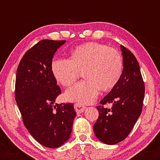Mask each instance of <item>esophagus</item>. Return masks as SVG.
I'll use <instances>...</instances> for the list:
<instances>
[{
  "label": "esophagus",
  "instance_id": "1",
  "mask_svg": "<svg viewBox=\"0 0 160 160\" xmlns=\"http://www.w3.org/2000/svg\"><path fill=\"white\" fill-rule=\"evenodd\" d=\"M74 107L75 111L78 113H81L82 112H84V111H85L86 108L85 106H82V104H75Z\"/></svg>",
  "mask_w": 160,
  "mask_h": 160
}]
</instances>
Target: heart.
Masks as SVG:
<instances>
[{
    "label": "heart",
    "instance_id": "b5f03b06",
    "mask_svg": "<svg viewBox=\"0 0 160 160\" xmlns=\"http://www.w3.org/2000/svg\"><path fill=\"white\" fill-rule=\"evenodd\" d=\"M123 63L121 55L114 49L96 42H89L75 47L70 58H54L51 62L53 78L63 86L76 81L79 71L86 79L75 84L65 93L68 102L90 104L99 89L107 92L118 83L122 76Z\"/></svg>",
    "mask_w": 160,
    "mask_h": 160
}]
</instances>
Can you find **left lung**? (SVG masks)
<instances>
[{"label":"left lung","instance_id":"obj_1","mask_svg":"<svg viewBox=\"0 0 160 160\" xmlns=\"http://www.w3.org/2000/svg\"><path fill=\"white\" fill-rule=\"evenodd\" d=\"M123 70L122 76L111 91L96 107L99 116L93 129L97 138L113 145L123 141L132 131L142 111L144 83L135 56L120 46ZM111 103V108L104 104Z\"/></svg>","mask_w":160,"mask_h":160}]
</instances>
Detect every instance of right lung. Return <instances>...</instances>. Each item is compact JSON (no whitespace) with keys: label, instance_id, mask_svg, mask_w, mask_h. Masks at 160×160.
<instances>
[{"label":"right lung","instance_id":"1","mask_svg":"<svg viewBox=\"0 0 160 160\" xmlns=\"http://www.w3.org/2000/svg\"><path fill=\"white\" fill-rule=\"evenodd\" d=\"M65 40H42L24 55L18 66L15 98L28 131L43 146L57 148L69 139L76 116L74 104L54 103L61 89L51 62Z\"/></svg>","mask_w":160,"mask_h":160}]
</instances>
